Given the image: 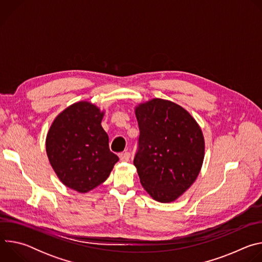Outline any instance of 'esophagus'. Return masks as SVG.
Segmentation results:
<instances>
[{
    "mask_svg": "<svg viewBox=\"0 0 262 262\" xmlns=\"http://www.w3.org/2000/svg\"><path fill=\"white\" fill-rule=\"evenodd\" d=\"M119 158H120V161H121V162H128V161H129V158H130V154H129V152L120 154V155H119Z\"/></svg>",
    "mask_w": 262,
    "mask_h": 262,
    "instance_id": "34e87169",
    "label": "esophagus"
}]
</instances>
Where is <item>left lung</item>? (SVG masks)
Returning a JSON list of instances; mask_svg holds the SVG:
<instances>
[{
    "instance_id": "obj_1",
    "label": "left lung",
    "mask_w": 262,
    "mask_h": 262,
    "mask_svg": "<svg viewBox=\"0 0 262 262\" xmlns=\"http://www.w3.org/2000/svg\"><path fill=\"white\" fill-rule=\"evenodd\" d=\"M140 137L134 160L140 182L156 201H175L194 183L204 160L201 127L181 105L154 98L135 107Z\"/></svg>"
}]
</instances>
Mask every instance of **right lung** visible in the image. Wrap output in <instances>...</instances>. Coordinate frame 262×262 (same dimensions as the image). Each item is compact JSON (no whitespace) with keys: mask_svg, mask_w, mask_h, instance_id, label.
Segmentation results:
<instances>
[{"mask_svg":"<svg viewBox=\"0 0 262 262\" xmlns=\"http://www.w3.org/2000/svg\"><path fill=\"white\" fill-rule=\"evenodd\" d=\"M104 112L89 102L67 106L53 121L46 140L47 155L60 181L87 193L106 180L119 158L110 151L101 126Z\"/></svg>","mask_w":262,"mask_h":262,"instance_id":"obj_1","label":"right lung"}]
</instances>
